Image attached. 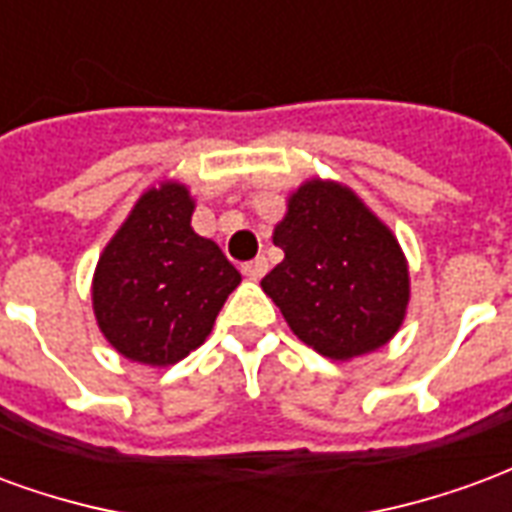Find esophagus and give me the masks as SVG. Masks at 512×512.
Returning a JSON list of instances; mask_svg holds the SVG:
<instances>
[{"mask_svg":"<svg viewBox=\"0 0 512 512\" xmlns=\"http://www.w3.org/2000/svg\"><path fill=\"white\" fill-rule=\"evenodd\" d=\"M266 271H268V260H266V257H255V260H249V263H244V274L249 279L266 277Z\"/></svg>","mask_w":512,"mask_h":512,"instance_id":"obj_1","label":"esophagus"}]
</instances>
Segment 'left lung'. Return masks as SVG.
I'll return each instance as SVG.
<instances>
[{
	"mask_svg": "<svg viewBox=\"0 0 512 512\" xmlns=\"http://www.w3.org/2000/svg\"><path fill=\"white\" fill-rule=\"evenodd\" d=\"M285 260L263 277L293 334L329 359L384 345L408 304V268L395 235L337 183L310 180L274 230Z\"/></svg>",
	"mask_w": 512,
	"mask_h": 512,
	"instance_id": "left-lung-1",
	"label": "left lung"
}]
</instances>
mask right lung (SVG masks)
<instances>
[{
	"label": "right lung",
	"mask_w": 512,
	"mask_h": 512,
	"mask_svg": "<svg viewBox=\"0 0 512 512\" xmlns=\"http://www.w3.org/2000/svg\"><path fill=\"white\" fill-rule=\"evenodd\" d=\"M189 191L150 189L98 260L95 318L117 351L142 365H175L205 343L241 274L191 230Z\"/></svg>",
	"instance_id": "1"
}]
</instances>
